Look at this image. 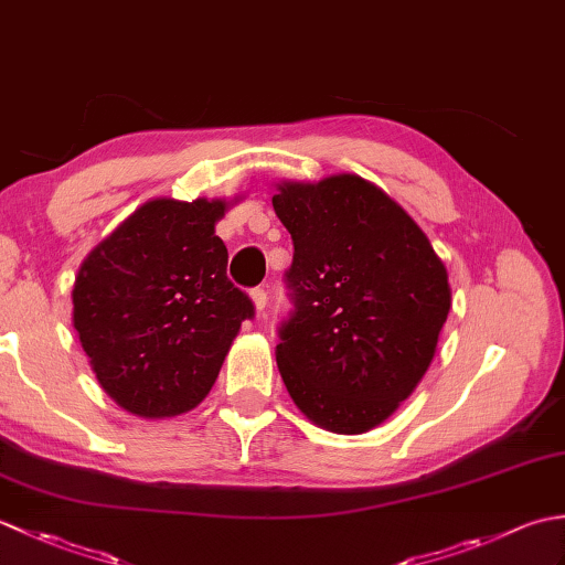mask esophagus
Wrapping results in <instances>:
<instances>
[{
  "mask_svg": "<svg viewBox=\"0 0 565 565\" xmlns=\"http://www.w3.org/2000/svg\"><path fill=\"white\" fill-rule=\"evenodd\" d=\"M249 296H252V303H255V308H257V313H264V308H267V301H269L267 291H264V289H255Z\"/></svg>",
  "mask_w": 565,
  "mask_h": 565,
  "instance_id": "1",
  "label": "esophagus"
}]
</instances>
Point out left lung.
<instances>
[{
  "instance_id": "obj_1",
  "label": "left lung",
  "mask_w": 565,
  "mask_h": 565,
  "mask_svg": "<svg viewBox=\"0 0 565 565\" xmlns=\"http://www.w3.org/2000/svg\"><path fill=\"white\" fill-rule=\"evenodd\" d=\"M294 237V316L276 366L296 407L334 435L388 419L423 381L451 308L444 262L401 203L356 174L276 184Z\"/></svg>"
}]
</instances>
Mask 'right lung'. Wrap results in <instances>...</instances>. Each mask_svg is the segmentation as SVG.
<instances>
[{
    "mask_svg": "<svg viewBox=\"0 0 565 565\" xmlns=\"http://www.w3.org/2000/svg\"><path fill=\"white\" fill-rule=\"evenodd\" d=\"M233 203L150 199L79 264L72 328L104 393L130 415L194 411L255 313L215 235Z\"/></svg>",
    "mask_w": 565,
    "mask_h": 565,
    "instance_id": "right-lung-1",
    "label": "right lung"
}]
</instances>
